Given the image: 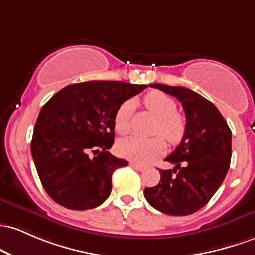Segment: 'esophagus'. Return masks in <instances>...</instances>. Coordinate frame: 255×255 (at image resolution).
<instances>
[{
    "mask_svg": "<svg viewBox=\"0 0 255 255\" xmlns=\"http://www.w3.org/2000/svg\"><path fill=\"white\" fill-rule=\"evenodd\" d=\"M130 166H131V167L135 168V170H137V171H144L145 170V167H143V166L136 164V162H130Z\"/></svg>",
    "mask_w": 255,
    "mask_h": 255,
    "instance_id": "34e87169",
    "label": "esophagus"
}]
</instances>
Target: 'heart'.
<instances>
[{"mask_svg": "<svg viewBox=\"0 0 255 255\" xmlns=\"http://www.w3.org/2000/svg\"><path fill=\"white\" fill-rule=\"evenodd\" d=\"M144 106L158 118L154 133L164 136L168 142L176 144L181 142L185 132V120L177 112L176 102L161 91H150L143 99ZM135 111V102L127 100L120 105L114 116V128L119 135H127L131 128V117ZM161 136L153 138L131 136L122 139L117 145L118 154L123 158L137 164L145 165L166 150V143Z\"/></svg>", "mask_w": 255, "mask_h": 255, "instance_id": "1", "label": "heart"}]
</instances>
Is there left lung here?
Segmentation results:
<instances>
[{
	"mask_svg": "<svg viewBox=\"0 0 255 255\" xmlns=\"http://www.w3.org/2000/svg\"><path fill=\"white\" fill-rule=\"evenodd\" d=\"M174 96L184 108L185 132L165 160L176 166L159 170L158 185L145 188L144 197L155 210L188 216L202 208L218 190L231 160V131L212 102L184 87L150 84Z\"/></svg>",
	"mask_w": 255,
	"mask_h": 255,
	"instance_id": "obj_1",
	"label": "left lung"
}]
</instances>
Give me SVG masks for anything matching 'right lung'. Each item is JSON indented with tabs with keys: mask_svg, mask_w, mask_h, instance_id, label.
Instances as JSON below:
<instances>
[{
	"mask_svg": "<svg viewBox=\"0 0 255 255\" xmlns=\"http://www.w3.org/2000/svg\"><path fill=\"white\" fill-rule=\"evenodd\" d=\"M145 88L117 81L76 83L43 106L31 154L43 188L56 204L84 211L107 200L113 172L128 164L108 151L114 143V116Z\"/></svg>",
	"mask_w": 255,
	"mask_h": 255,
	"instance_id": "right-lung-1",
	"label": "right lung"
}]
</instances>
